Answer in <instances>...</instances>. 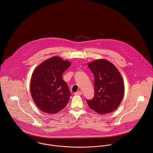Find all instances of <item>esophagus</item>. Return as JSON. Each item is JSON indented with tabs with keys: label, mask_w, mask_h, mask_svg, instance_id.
<instances>
[{
	"label": "esophagus",
	"mask_w": 153,
	"mask_h": 153,
	"mask_svg": "<svg viewBox=\"0 0 153 153\" xmlns=\"http://www.w3.org/2000/svg\"><path fill=\"white\" fill-rule=\"evenodd\" d=\"M74 94H75L76 95H82V92L81 91H78V92H76Z\"/></svg>",
	"instance_id": "34e87169"
}]
</instances>
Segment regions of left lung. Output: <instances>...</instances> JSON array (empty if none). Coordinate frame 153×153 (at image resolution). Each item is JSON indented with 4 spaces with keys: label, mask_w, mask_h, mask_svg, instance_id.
<instances>
[{
    "label": "left lung",
    "mask_w": 153,
    "mask_h": 153,
    "mask_svg": "<svg viewBox=\"0 0 153 153\" xmlns=\"http://www.w3.org/2000/svg\"><path fill=\"white\" fill-rule=\"evenodd\" d=\"M94 76V97L87 100L89 107L99 114L109 113L120 105L125 92L123 79L116 67L105 59L88 64Z\"/></svg>",
    "instance_id": "8db88e82"
}]
</instances>
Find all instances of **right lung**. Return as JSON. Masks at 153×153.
Wrapping results in <instances>:
<instances>
[{"label":"right lung","instance_id":"add662e5","mask_svg":"<svg viewBox=\"0 0 153 153\" xmlns=\"http://www.w3.org/2000/svg\"><path fill=\"white\" fill-rule=\"evenodd\" d=\"M70 65V62L54 56L40 64L33 72L30 91L41 111L55 114L67 105L71 93L62 74Z\"/></svg>","mask_w":153,"mask_h":153}]
</instances>
